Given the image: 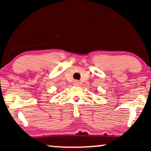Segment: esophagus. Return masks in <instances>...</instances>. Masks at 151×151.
Returning a JSON list of instances; mask_svg holds the SVG:
<instances>
[{"label":"esophagus","mask_w":151,"mask_h":151,"mask_svg":"<svg viewBox=\"0 0 151 151\" xmlns=\"http://www.w3.org/2000/svg\"><path fill=\"white\" fill-rule=\"evenodd\" d=\"M73 84L74 85H79V82H78V80H74Z\"/></svg>","instance_id":"34e87169"}]
</instances>
